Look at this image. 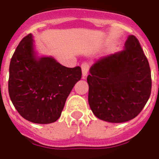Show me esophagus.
Masks as SVG:
<instances>
[{
  "label": "esophagus",
  "mask_w": 159,
  "mask_h": 159,
  "mask_svg": "<svg viewBox=\"0 0 159 159\" xmlns=\"http://www.w3.org/2000/svg\"><path fill=\"white\" fill-rule=\"evenodd\" d=\"M81 67H82V76H83V77H86L87 75V72H88V70H89V63L87 62H82Z\"/></svg>",
  "instance_id": "esophagus-1"
}]
</instances>
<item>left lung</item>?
<instances>
[{
  "instance_id": "8db88e82",
  "label": "left lung",
  "mask_w": 159,
  "mask_h": 159,
  "mask_svg": "<svg viewBox=\"0 0 159 159\" xmlns=\"http://www.w3.org/2000/svg\"><path fill=\"white\" fill-rule=\"evenodd\" d=\"M87 81L89 106L97 118L111 123L135 118L152 89L149 63L138 39L129 36L124 50L97 60Z\"/></svg>"
}]
</instances>
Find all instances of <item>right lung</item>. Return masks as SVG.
<instances>
[{
	"instance_id": "1",
	"label": "right lung",
	"mask_w": 159,
	"mask_h": 159,
	"mask_svg": "<svg viewBox=\"0 0 159 159\" xmlns=\"http://www.w3.org/2000/svg\"><path fill=\"white\" fill-rule=\"evenodd\" d=\"M81 77L78 66L64 67L53 57L36 59L30 34L11 57L9 95L23 118L36 124L53 123L60 117L68 95Z\"/></svg>"
}]
</instances>
